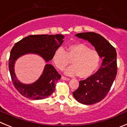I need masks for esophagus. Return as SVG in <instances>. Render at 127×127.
<instances>
[{
  "mask_svg": "<svg viewBox=\"0 0 127 127\" xmlns=\"http://www.w3.org/2000/svg\"><path fill=\"white\" fill-rule=\"evenodd\" d=\"M61 79H62V80H66V81H68V80H70L69 78H66V77L63 76H62V77H61Z\"/></svg>",
  "mask_w": 127,
  "mask_h": 127,
  "instance_id": "obj_1",
  "label": "esophagus"
}]
</instances>
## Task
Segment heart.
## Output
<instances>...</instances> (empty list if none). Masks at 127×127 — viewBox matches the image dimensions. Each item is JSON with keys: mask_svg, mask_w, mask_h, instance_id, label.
<instances>
[{"mask_svg": "<svg viewBox=\"0 0 127 127\" xmlns=\"http://www.w3.org/2000/svg\"><path fill=\"white\" fill-rule=\"evenodd\" d=\"M52 60L60 71H63L72 60L73 65L66 69L65 73L71 76L80 75L81 78H86L98 69L101 56L96 49L80 43L71 45L66 51L62 47H58L54 51Z\"/></svg>", "mask_w": 127, "mask_h": 127, "instance_id": "1", "label": "heart"}]
</instances>
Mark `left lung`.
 <instances>
[{"label":"left lung","instance_id":"obj_1","mask_svg":"<svg viewBox=\"0 0 127 127\" xmlns=\"http://www.w3.org/2000/svg\"><path fill=\"white\" fill-rule=\"evenodd\" d=\"M76 36L88 41L103 59L101 67L93 75L80 81L78 88L73 93L78 102L93 105L101 101L113 85L117 73V52L107 40L97 33H78Z\"/></svg>","mask_w":127,"mask_h":127}]
</instances>
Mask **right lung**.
<instances>
[{"label":"right lung","instance_id":"right-lung-1","mask_svg":"<svg viewBox=\"0 0 127 127\" xmlns=\"http://www.w3.org/2000/svg\"><path fill=\"white\" fill-rule=\"evenodd\" d=\"M64 38L62 34L31 35L14 44L9 57V69L13 85L22 95L31 99H44L54 92L55 84L61 76L54 66L47 64L42 74L35 83L30 85L21 83L14 73V64L17 58L28 53H35L48 62L52 60L54 51L64 42Z\"/></svg>","mask_w":127,"mask_h":127}]
</instances>
